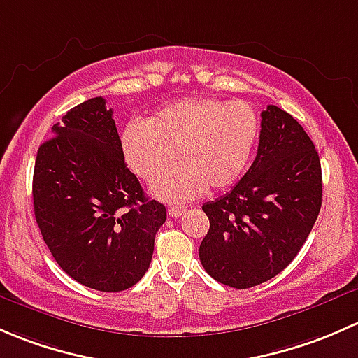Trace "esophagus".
<instances>
[{
  "instance_id": "1",
  "label": "esophagus",
  "mask_w": 358,
  "mask_h": 358,
  "mask_svg": "<svg viewBox=\"0 0 358 358\" xmlns=\"http://www.w3.org/2000/svg\"><path fill=\"white\" fill-rule=\"evenodd\" d=\"M186 206H179V205H172L169 206V217H172V219H178V217L182 215L184 212H186Z\"/></svg>"
}]
</instances>
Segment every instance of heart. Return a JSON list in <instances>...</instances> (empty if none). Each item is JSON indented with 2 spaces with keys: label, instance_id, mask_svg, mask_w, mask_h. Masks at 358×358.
<instances>
[{
  "label": "heart",
  "instance_id": "b5f03b06",
  "mask_svg": "<svg viewBox=\"0 0 358 358\" xmlns=\"http://www.w3.org/2000/svg\"><path fill=\"white\" fill-rule=\"evenodd\" d=\"M259 134V115L248 103L179 99L146 124H129L122 132V153L129 169L145 182L164 174L176 153L180 165L152 189L162 200L186 201L206 187L222 191L234 186L248 169Z\"/></svg>",
  "mask_w": 358,
  "mask_h": 358
}]
</instances>
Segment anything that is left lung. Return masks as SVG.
Instances as JSON below:
<instances>
[{
  "instance_id": "left-lung-1",
  "label": "left lung",
  "mask_w": 358,
  "mask_h": 358,
  "mask_svg": "<svg viewBox=\"0 0 358 358\" xmlns=\"http://www.w3.org/2000/svg\"><path fill=\"white\" fill-rule=\"evenodd\" d=\"M320 205L314 143L288 112L268 105L252 167L229 193L201 206L210 220L198 250L201 265L236 289L268 281L298 255Z\"/></svg>"
}]
</instances>
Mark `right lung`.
Masks as SVG:
<instances>
[{
    "mask_svg": "<svg viewBox=\"0 0 358 358\" xmlns=\"http://www.w3.org/2000/svg\"><path fill=\"white\" fill-rule=\"evenodd\" d=\"M112 115L101 96L69 110L39 146L32 178L36 222L53 259L77 282L106 293L145 275L167 219L125 165Z\"/></svg>",
    "mask_w": 358,
    "mask_h": 358,
    "instance_id": "right-lung-1",
    "label": "right lung"
}]
</instances>
